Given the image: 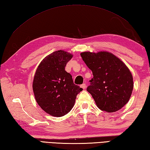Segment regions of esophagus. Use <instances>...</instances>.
Masks as SVG:
<instances>
[{"label": "esophagus", "instance_id": "obj_1", "mask_svg": "<svg viewBox=\"0 0 150 150\" xmlns=\"http://www.w3.org/2000/svg\"><path fill=\"white\" fill-rule=\"evenodd\" d=\"M81 87L82 88L85 89V88H86V84H85V83H83V84L81 85Z\"/></svg>", "mask_w": 150, "mask_h": 150}]
</instances>
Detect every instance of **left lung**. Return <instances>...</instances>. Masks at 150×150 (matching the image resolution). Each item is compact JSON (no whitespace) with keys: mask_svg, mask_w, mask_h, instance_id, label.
I'll return each instance as SVG.
<instances>
[{"mask_svg":"<svg viewBox=\"0 0 150 150\" xmlns=\"http://www.w3.org/2000/svg\"><path fill=\"white\" fill-rule=\"evenodd\" d=\"M84 63L92 70L93 78L87 91L99 109L114 112L129 101L133 89V76L118 58L108 52L81 53Z\"/></svg>","mask_w":150,"mask_h":150,"instance_id":"left-lung-1","label":"left lung"}]
</instances>
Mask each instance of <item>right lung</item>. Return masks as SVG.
Here are the masks:
<instances>
[{
  "mask_svg": "<svg viewBox=\"0 0 150 150\" xmlns=\"http://www.w3.org/2000/svg\"><path fill=\"white\" fill-rule=\"evenodd\" d=\"M72 57L66 51H55L41 62L35 73L32 84L35 98L40 107L51 116L60 117L68 113L83 90L65 71Z\"/></svg>",
  "mask_w": 150,
  "mask_h": 150,
  "instance_id": "add662e5",
  "label": "right lung"
}]
</instances>
